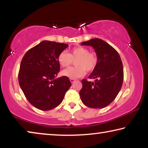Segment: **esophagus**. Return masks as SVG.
I'll return each instance as SVG.
<instances>
[{"mask_svg":"<svg viewBox=\"0 0 148 148\" xmlns=\"http://www.w3.org/2000/svg\"><path fill=\"white\" fill-rule=\"evenodd\" d=\"M70 80H71V83H72V84L74 83V82H76V79H73V78H71V79H70Z\"/></svg>","mask_w":148,"mask_h":148,"instance_id":"esophagus-1","label":"esophagus"}]
</instances>
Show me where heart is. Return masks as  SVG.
I'll use <instances>...</instances> for the list:
<instances>
[{
  "instance_id": "obj_1",
  "label": "heart",
  "mask_w": 148,
  "mask_h": 148,
  "mask_svg": "<svg viewBox=\"0 0 148 148\" xmlns=\"http://www.w3.org/2000/svg\"><path fill=\"white\" fill-rule=\"evenodd\" d=\"M76 67H70L62 71V76L69 78L76 79L83 76L86 71H93L97 64V57L94 53L89 52L86 47L78 46L71 49V53L62 51L58 56V62L61 66L67 67L72 64L73 60L76 59Z\"/></svg>"
}]
</instances>
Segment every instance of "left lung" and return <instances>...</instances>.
Wrapping results in <instances>:
<instances>
[{
	"mask_svg": "<svg viewBox=\"0 0 148 148\" xmlns=\"http://www.w3.org/2000/svg\"><path fill=\"white\" fill-rule=\"evenodd\" d=\"M81 45L93 47L97 56V64L88 77L82 81L80 98L86 106L103 108L116 99L123 82V67L121 57L113 47L99 38L91 39Z\"/></svg>",
	"mask_w": 148,
	"mask_h": 148,
	"instance_id": "8db88e82",
	"label": "left lung"
}]
</instances>
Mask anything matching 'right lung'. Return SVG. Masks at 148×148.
Wrapping results in <instances>:
<instances>
[{"mask_svg": "<svg viewBox=\"0 0 148 148\" xmlns=\"http://www.w3.org/2000/svg\"><path fill=\"white\" fill-rule=\"evenodd\" d=\"M68 44L44 40L32 47L21 60L19 86L32 106L47 111L58 106L71 86L69 77L56 78L60 71L58 56Z\"/></svg>", "mask_w": 148, "mask_h": 148, "instance_id": "right-lung-1", "label": "right lung"}]
</instances>
